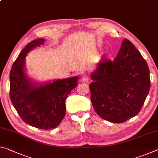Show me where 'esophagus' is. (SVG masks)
Returning <instances> with one entry per match:
<instances>
[{"label": "esophagus", "instance_id": "1", "mask_svg": "<svg viewBox=\"0 0 158 158\" xmlns=\"http://www.w3.org/2000/svg\"><path fill=\"white\" fill-rule=\"evenodd\" d=\"M89 76L87 75H84L82 77H81V81H84V82H88L89 81Z\"/></svg>", "mask_w": 158, "mask_h": 158}]
</instances>
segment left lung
<instances>
[{
	"label": "left lung",
	"mask_w": 158,
	"mask_h": 158,
	"mask_svg": "<svg viewBox=\"0 0 158 158\" xmlns=\"http://www.w3.org/2000/svg\"><path fill=\"white\" fill-rule=\"evenodd\" d=\"M90 77L93 108L102 118L115 123L138 114L151 86L148 64L127 39L116 58L100 60Z\"/></svg>",
	"instance_id": "1"
}]
</instances>
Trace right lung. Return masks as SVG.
Segmentation results:
<instances>
[{"mask_svg": "<svg viewBox=\"0 0 158 158\" xmlns=\"http://www.w3.org/2000/svg\"><path fill=\"white\" fill-rule=\"evenodd\" d=\"M39 38L26 45L12 65L10 74V96L14 107L26 123L42 130L56 127L65 115V100L77 85L78 77L45 84L32 81L26 73L28 52L44 44Z\"/></svg>", "mask_w": 158, "mask_h": 158, "instance_id": "obj_1", "label": "right lung"}]
</instances>
